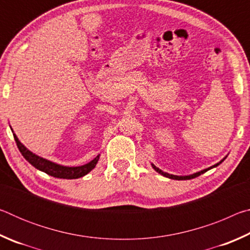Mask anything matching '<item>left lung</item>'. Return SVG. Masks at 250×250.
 Masks as SVG:
<instances>
[{
	"mask_svg": "<svg viewBox=\"0 0 250 250\" xmlns=\"http://www.w3.org/2000/svg\"><path fill=\"white\" fill-rule=\"evenodd\" d=\"M226 158H224L222 161H219L218 163H216L215 164V166H213V167H208V168H205V170H203V171H201V172H197V173H194V174H191V175H185V176H177V175H173V174H168V173H167V172H163V171H161L160 168H158L156 167L155 166H153V164H152V167L154 168V170L158 172V173H160L161 175H163V176H166V177H168V179H172V180H191V179H194V177H196V176H200L201 174H203V173H205L206 171H208V170H210V168H213V167H217V166H219V164H221L224 160H225Z\"/></svg>",
	"mask_w": 250,
	"mask_h": 250,
	"instance_id": "1",
	"label": "left lung"
}]
</instances>
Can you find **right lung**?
Returning <instances> with one entry per match:
<instances>
[{"mask_svg": "<svg viewBox=\"0 0 250 250\" xmlns=\"http://www.w3.org/2000/svg\"><path fill=\"white\" fill-rule=\"evenodd\" d=\"M14 139L16 145H18V147L21 153L25 158V160L28 161L29 163L32 164L34 167H36L37 170H40L42 172H45L46 174H48L50 176L54 177H58V179H67V180H71V179H78V177H83V175H86L89 173L92 168H95L97 162L99 160V155H97L96 158L90 161L89 163L84 164V166L82 167H64V166H59V164H56L52 162V161H48L46 159L41 158V156L34 154L33 152L27 150L22 143L20 142V140L16 137V134L13 133Z\"/></svg>", "mask_w": 250, "mask_h": 250, "instance_id": "obj_1", "label": "right lung"}]
</instances>
